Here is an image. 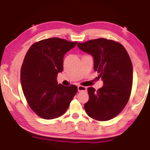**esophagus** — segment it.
Listing matches in <instances>:
<instances>
[{"mask_svg":"<svg viewBox=\"0 0 150 150\" xmlns=\"http://www.w3.org/2000/svg\"><path fill=\"white\" fill-rule=\"evenodd\" d=\"M77 89L79 92H81V91H87V87H84V86L79 85L77 87Z\"/></svg>","mask_w":150,"mask_h":150,"instance_id":"1","label":"esophagus"}]
</instances>
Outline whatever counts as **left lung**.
<instances>
[{
    "label": "left lung",
    "mask_w": 150,
    "mask_h": 150,
    "mask_svg": "<svg viewBox=\"0 0 150 150\" xmlns=\"http://www.w3.org/2000/svg\"><path fill=\"white\" fill-rule=\"evenodd\" d=\"M77 45L92 55L94 70L103 81V87L96 91L93 87L88 88L89 99L84 105L86 112L96 120H110L123 110L130 97L133 82L130 56L120 43L105 38Z\"/></svg>",
    "instance_id": "left-lung-1"
}]
</instances>
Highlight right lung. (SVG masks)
<instances>
[{
	"mask_svg": "<svg viewBox=\"0 0 150 150\" xmlns=\"http://www.w3.org/2000/svg\"><path fill=\"white\" fill-rule=\"evenodd\" d=\"M76 44L52 38L34 43L25 55L20 70L22 91L32 110L45 120L63 115L77 92V86L58 85L57 81L63 57Z\"/></svg>",
	"mask_w": 150,
	"mask_h": 150,
	"instance_id": "obj_1",
	"label": "right lung"
}]
</instances>
